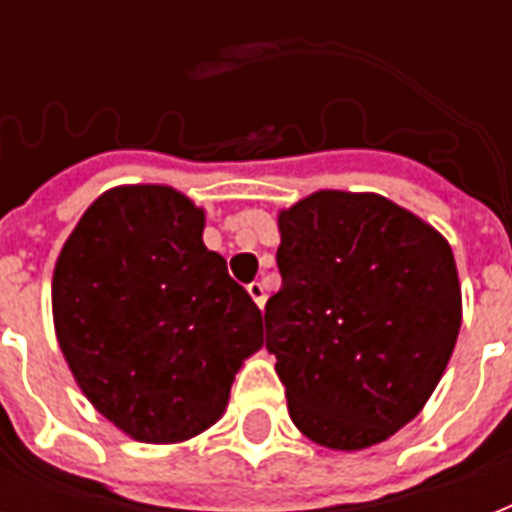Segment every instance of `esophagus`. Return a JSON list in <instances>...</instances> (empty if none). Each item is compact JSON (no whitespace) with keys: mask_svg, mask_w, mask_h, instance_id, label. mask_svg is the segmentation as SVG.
I'll use <instances>...</instances> for the list:
<instances>
[{"mask_svg":"<svg viewBox=\"0 0 512 512\" xmlns=\"http://www.w3.org/2000/svg\"><path fill=\"white\" fill-rule=\"evenodd\" d=\"M247 292H249V297H252V300L257 303V308H263V305H265V287H263V284H260V281H252V284H247Z\"/></svg>","mask_w":512,"mask_h":512,"instance_id":"1","label":"esophagus"}]
</instances>
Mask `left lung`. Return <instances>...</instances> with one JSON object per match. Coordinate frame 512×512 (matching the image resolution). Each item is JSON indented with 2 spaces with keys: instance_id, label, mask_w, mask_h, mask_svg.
I'll list each match as a JSON object with an SVG mask.
<instances>
[{
  "instance_id": "8db88e82",
  "label": "left lung",
  "mask_w": 512,
  "mask_h": 512,
  "mask_svg": "<svg viewBox=\"0 0 512 512\" xmlns=\"http://www.w3.org/2000/svg\"><path fill=\"white\" fill-rule=\"evenodd\" d=\"M279 231L265 348L289 417L329 449L380 444L420 414L460 335L452 249L377 193H313Z\"/></svg>"
}]
</instances>
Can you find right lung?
<instances>
[{"label": "right lung", "mask_w": 512, "mask_h": 512, "mask_svg": "<svg viewBox=\"0 0 512 512\" xmlns=\"http://www.w3.org/2000/svg\"><path fill=\"white\" fill-rule=\"evenodd\" d=\"M204 212L164 185L103 193L60 252L52 313L92 406L146 444L220 420L263 316L201 241Z\"/></svg>", "instance_id": "1"}]
</instances>
